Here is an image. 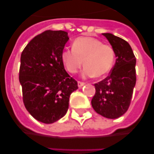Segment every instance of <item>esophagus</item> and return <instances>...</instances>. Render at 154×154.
<instances>
[{"label": "esophagus", "mask_w": 154, "mask_h": 154, "mask_svg": "<svg viewBox=\"0 0 154 154\" xmlns=\"http://www.w3.org/2000/svg\"><path fill=\"white\" fill-rule=\"evenodd\" d=\"M77 84H78V87H79V88H81V87H83V86H84L85 83H83V82L78 81V82H77Z\"/></svg>", "instance_id": "1"}]
</instances>
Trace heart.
Masks as SVG:
<instances>
[{"label":"heart","instance_id":"obj_1","mask_svg":"<svg viewBox=\"0 0 154 154\" xmlns=\"http://www.w3.org/2000/svg\"><path fill=\"white\" fill-rule=\"evenodd\" d=\"M115 51L109 45L92 37L77 38L72 48H66L62 52V60L67 70L75 74L83 66V77H101L106 75L112 67Z\"/></svg>","mask_w":154,"mask_h":154}]
</instances>
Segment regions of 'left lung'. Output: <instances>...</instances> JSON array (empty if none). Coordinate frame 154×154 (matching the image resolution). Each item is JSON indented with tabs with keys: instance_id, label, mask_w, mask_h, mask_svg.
Instances as JSON below:
<instances>
[{
	"instance_id": "left-lung-1",
	"label": "left lung",
	"mask_w": 154,
	"mask_h": 154,
	"mask_svg": "<svg viewBox=\"0 0 154 154\" xmlns=\"http://www.w3.org/2000/svg\"><path fill=\"white\" fill-rule=\"evenodd\" d=\"M114 49L116 60L109 75L95 83L91 106L100 116L118 119L127 111L136 86V60L131 47L123 38L102 33Z\"/></svg>"
}]
</instances>
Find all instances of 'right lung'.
<instances>
[{
  "label": "right lung",
  "mask_w": 154,
  "mask_h": 154,
  "mask_svg": "<svg viewBox=\"0 0 154 154\" xmlns=\"http://www.w3.org/2000/svg\"><path fill=\"white\" fill-rule=\"evenodd\" d=\"M69 39L63 30H47L34 37L21 55L19 82L29 114L52 124L66 114L77 82L65 70L62 52Z\"/></svg>",
  "instance_id": "obj_1"
}]
</instances>
